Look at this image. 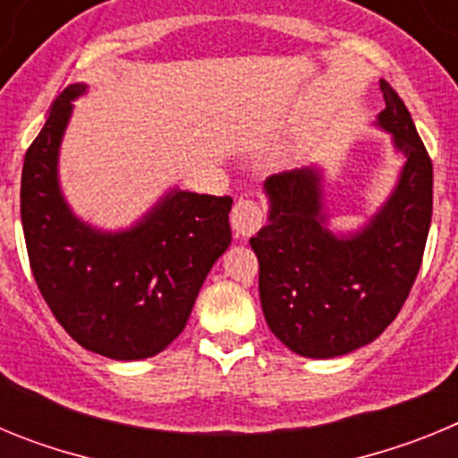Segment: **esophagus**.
I'll list each match as a JSON object with an SVG mask.
<instances>
[{
	"mask_svg": "<svg viewBox=\"0 0 458 458\" xmlns=\"http://www.w3.org/2000/svg\"><path fill=\"white\" fill-rule=\"evenodd\" d=\"M266 216L264 208L254 199H238L232 210V226L238 236H252L261 229Z\"/></svg>",
	"mask_w": 458,
	"mask_h": 458,
	"instance_id": "esophagus-1",
	"label": "esophagus"
}]
</instances>
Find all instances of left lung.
Masks as SVG:
<instances>
[{
    "label": "left lung",
    "mask_w": 458,
    "mask_h": 458,
    "mask_svg": "<svg viewBox=\"0 0 458 458\" xmlns=\"http://www.w3.org/2000/svg\"><path fill=\"white\" fill-rule=\"evenodd\" d=\"M390 132L403 167L387 201L362 229L337 236L323 210L318 167L275 174L264 183L268 225L250 238L259 259V295L268 327L305 358H337L374 342L396 318L422 264L434 167L411 112L380 80Z\"/></svg>",
    "instance_id": "obj_1"
}]
</instances>
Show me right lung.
<instances>
[{
    "instance_id": "obj_1",
    "label": "right lung",
    "mask_w": 458,
    "mask_h": 458,
    "mask_svg": "<svg viewBox=\"0 0 458 458\" xmlns=\"http://www.w3.org/2000/svg\"><path fill=\"white\" fill-rule=\"evenodd\" d=\"M59 93L24 156L20 216L31 273L55 318L80 346L144 360L183 333L206 275L232 245V197L172 190L125 232L80 220L59 188V147L72 100Z\"/></svg>"
}]
</instances>
